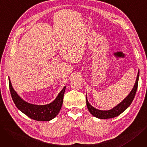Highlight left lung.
<instances>
[{
	"label": "left lung",
	"mask_w": 147,
	"mask_h": 147,
	"mask_svg": "<svg viewBox=\"0 0 147 147\" xmlns=\"http://www.w3.org/2000/svg\"><path fill=\"white\" fill-rule=\"evenodd\" d=\"M139 77V69L138 71L137 78H136V82L134 85V87L133 88L131 92H130L129 94L127 96L126 98H125L124 100H123V101H122L120 104H118L115 107H114L111 110H100L96 109V108H94L93 106H91L90 104V103L88 102L86 96V106H87L89 112L93 116L97 118L101 119L113 118L119 115H120L122 113H123L130 105H131L134 98L136 93V91L138 89Z\"/></svg>",
	"instance_id": "1"
}]
</instances>
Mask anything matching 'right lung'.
Wrapping results in <instances>:
<instances>
[{"label": "right lung", "instance_id": "add662e5", "mask_svg": "<svg viewBox=\"0 0 147 147\" xmlns=\"http://www.w3.org/2000/svg\"><path fill=\"white\" fill-rule=\"evenodd\" d=\"M9 87L13 102L18 109L31 119L38 121H49L55 117L61 109L66 86L60 92L53 102L49 104L38 105L24 100L14 91L9 78Z\"/></svg>", "mask_w": 147, "mask_h": 147}]
</instances>
